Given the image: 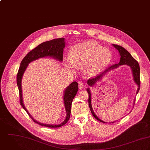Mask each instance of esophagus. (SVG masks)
Masks as SVG:
<instances>
[{"label":"esophagus","instance_id":"1","mask_svg":"<svg viewBox=\"0 0 150 150\" xmlns=\"http://www.w3.org/2000/svg\"><path fill=\"white\" fill-rule=\"evenodd\" d=\"M78 86H79V89H82V88L84 87L85 85H84V83H83V82H79V83H78Z\"/></svg>","mask_w":150,"mask_h":150}]
</instances>
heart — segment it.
Here are the masks:
<instances>
[{
    "label": "heart",
    "mask_w": 150,
    "mask_h": 150,
    "mask_svg": "<svg viewBox=\"0 0 150 150\" xmlns=\"http://www.w3.org/2000/svg\"><path fill=\"white\" fill-rule=\"evenodd\" d=\"M111 51L95 42L76 45L71 50L67 65L71 68L82 66L83 73L89 76L101 72L111 62Z\"/></svg>",
    "instance_id": "1"
}]
</instances>
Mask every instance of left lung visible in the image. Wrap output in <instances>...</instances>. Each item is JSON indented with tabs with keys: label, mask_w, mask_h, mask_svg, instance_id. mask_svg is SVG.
Wrapping results in <instances>:
<instances>
[{
	"label": "left lung",
	"mask_w": 150,
	"mask_h": 150,
	"mask_svg": "<svg viewBox=\"0 0 150 150\" xmlns=\"http://www.w3.org/2000/svg\"><path fill=\"white\" fill-rule=\"evenodd\" d=\"M113 46L118 50L119 53H120V62L118 64H116L114 65H111V67H110V68H108L107 70H105L103 73H102L101 74L97 76H95L94 78H90L89 79H88V84L89 86H92L93 85L94 83H96V82L100 80L102 76L104 75V74L108 72V71H110V69H112L114 68H117L118 67H119L121 65H127L129 66L130 67L132 70V72H133V77H134V81L136 82V83L138 85L139 88L137 91L136 94L138 93L139 91L140 90V66L139 64L138 63V62L135 60L132 56L131 54L123 47L120 46V45H113ZM87 91L89 94V107H90V111L91 112L92 114V115H93V117L96 119L98 120L100 122H101L103 123H105V122L100 120L94 114V112L93 111V108L91 107V94H90V90L89 89H87ZM112 122V123H113Z\"/></svg>",
	"instance_id": "left-lung-1"
}]
</instances>
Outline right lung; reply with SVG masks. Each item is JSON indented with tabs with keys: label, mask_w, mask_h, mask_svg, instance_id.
Returning a JSON list of instances; mask_svg holds the SVG:
<instances>
[{
	"label": "right lung",
	"mask_w": 150,
	"mask_h": 150,
	"mask_svg": "<svg viewBox=\"0 0 150 150\" xmlns=\"http://www.w3.org/2000/svg\"><path fill=\"white\" fill-rule=\"evenodd\" d=\"M65 47V42L64 38H58L54 39L52 40L45 42L35 48L33 49L21 61L20 66L17 75V84L19 90V95H20V102L22 107L25 110L30 118L33 120V121L41 126L48 127H60L61 126L66 124V123L68 121L70 118L71 111V105L73 99L76 96L78 90V85L76 82H73L71 83L69 86L64 91V105L66 110L67 117L65 120L61 123L60 125H52L47 124H43L39 123L34 120L25 107L24 105L23 101V96H22V90H21V79L24 72H25L26 68H27L28 64L30 63L32 61L37 60L39 58H42L47 56H50L55 58L59 61L62 60L63 57V50Z\"/></svg>",
	"instance_id": "1"
}]
</instances>
